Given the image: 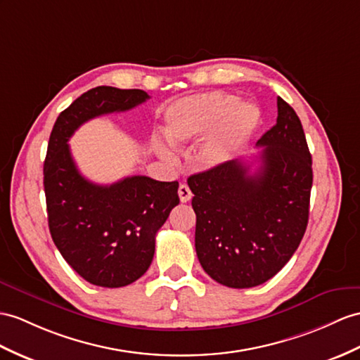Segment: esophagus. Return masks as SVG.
<instances>
[{
	"label": "esophagus",
	"mask_w": 360,
	"mask_h": 360,
	"mask_svg": "<svg viewBox=\"0 0 360 360\" xmlns=\"http://www.w3.org/2000/svg\"><path fill=\"white\" fill-rule=\"evenodd\" d=\"M179 197H180L181 203H186V201H189L192 198V192H191L189 186L185 185V183L180 185V188H179Z\"/></svg>",
	"instance_id": "obj_1"
}]
</instances>
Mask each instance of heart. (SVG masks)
I'll return each mask as SVG.
<instances>
[{"instance_id":"heart-1","label":"heart","mask_w":360,"mask_h":360,"mask_svg":"<svg viewBox=\"0 0 360 360\" xmlns=\"http://www.w3.org/2000/svg\"><path fill=\"white\" fill-rule=\"evenodd\" d=\"M166 134L175 145L207 137L200 150V162L206 168L223 166L233 159L259 124V110L250 102H236L229 93H203L185 98L168 108L165 116ZM157 151L166 160L174 159L169 148Z\"/></svg>"}]
</instances>
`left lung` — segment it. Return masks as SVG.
Here are the masks:
<instances>
[{
    "instance_id": "8db88e82",
    "label": "left lung",
    "mask_w": 360,
    "mask_h": 360,
    "mask_svg": "<svg viewBox=\"0 0 360 360\" xmlns=\"http://www.w3.org/2000/svg\"><path fill=\"white\" fill-rule=\"evenodd\" d=\"M257 145L264 148L255 172L244 160H231L188 179L200 264L232 288L274 278L309 223L311 155L301 120L284 99L278 98L276 124Z\"/></svg>"
}]
</instances>
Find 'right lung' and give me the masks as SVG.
<instances>
[{
    "mask_svg": "<svg viewBox=\"0 0 360 360\" xmlns=\"http://www.w3.org/2000/svg\"><path fill=\"white\" fill-rule=\"evenodd\" d=\"M146 99L143 90L96 86L59 114L50 134L44 162L49 229L60 255L94 285H128L151 266L155 235L180 203L179 181L133 175L96 185L79 172L67 142L86 120Z\"/></svg>",
    "mask_w": 360,
    "mask_h": 360,
    "instance_id": "right-lung-1",
    "label": "right lung"
}]
</instances>
